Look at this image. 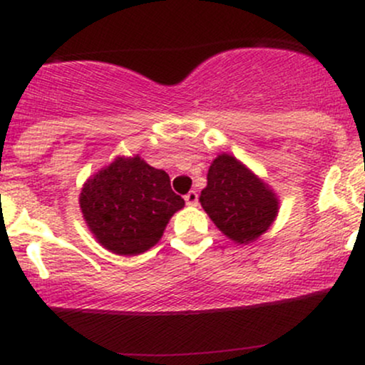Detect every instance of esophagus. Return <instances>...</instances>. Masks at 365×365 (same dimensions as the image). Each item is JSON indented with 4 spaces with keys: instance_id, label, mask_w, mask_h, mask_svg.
Returning <instances> with one entry per match:
<instances>
[{
    "instance_id": "esophagus-1",
    "label": "esophagus",
    "mask_w": 365,
    "mask_h": 365,
    "mask_svg": "<svg viewBox=\"0 0 365 365\" xmlns=\"http://www.w3.org/2000/svg\"><path fill=\"white\" fill-rule=\"evenodd\" d=\"M185 202L188 204V206H197V202H199V194H197L195 190H190L185 195Z\"/></svg>"
}]
</instances>
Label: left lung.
Segmentation results:
<instances>
[{"label":"left lung","mask_w":365,"mask_h":365,"mask_svg":"<svg viewBox=\"0 0 365 365\" xmlns=\"http://www.w3.org/2000/svg\"><path fill=\"white\" fill-rule=\"evenodd\" d=\"M199 202L223 235L235 244L255 242L274 223L276 192L232 154H217L207 171Z\"/></svg>","instance_id":"left-lung-1"}]
</instances>
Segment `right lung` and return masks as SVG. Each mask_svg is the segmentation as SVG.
I'll return each mask as SVG.
<instances>
[{
	"label": "right lung",
	"mask_w": 365,
	"mask_h": 365,
	"mask_svg": "<svg viewBox=\"0 0 365 365\" xmlns=\"http://www.w3.org/2000/svg\"><path fill=\"white\" fill-rule=\"evenodd\" d=\"M98 244L118 255H139L161 240L185 200L171 190L166 171L135 156H118L87 178L78 197Z\"/></svg>",
	"instance_id": "1"
}]
</instances>
